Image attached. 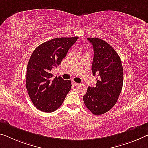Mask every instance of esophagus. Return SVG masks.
<instances>
[{
	"instance_id": "34e87169",
	"label": "esophagus",
	"mask_w": 148,
	"mask_h": 148,
	"mask_svg": "<svg viewBox=\"0 0 148 148\" xmlns=\"http://www.w3.org/2000/svg\"><path fill=\"white\" fill-rule=\"evenodd\" d=\"M73 85L75 87H77V86H79V85H80V84H79V83H75V81H73Z\"/></svg>"
}]
</instances>
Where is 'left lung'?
Returning <instances> with one entry per match:
<instances>
[{"instance_id": "obj_1", "label": "left lung", "mask_w": 148, "mask_h": 148, "mask_svg": "<svg viewBox=\"0 0 148 148\" xmlns=\"http://www.w3.org/2000/svg\"><path fill=\"white\" fill-rule=\"evenodd\" d=\"M94 50L92 75L98 74L95 87H88L83 97L84 103L93 114L101 115L112 108L123 85V67L119 56L107 42L100 38H88Z\"/></svg>"}]
</instances>
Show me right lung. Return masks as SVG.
Instances as JSON below:
<instances>
[{
  "mask_svg": "<svg viewBox=\"0 0 148 148\" xmlns=\"http://www.w3.org/2000/svg\"><path fill=\"white\" fill-rule=\"evenodd\" d=\"M78 37L57 38L43 43L33 51L26 71V87L32 102L44 112L56 110L71 88V81L53 79L51 70L61 64Z\"/></svg>",
  "mask_w": 148,
  "mask_h": 148,
  "instance_id": "obj_1",
  "label": "right lung"
}]
</instances>
